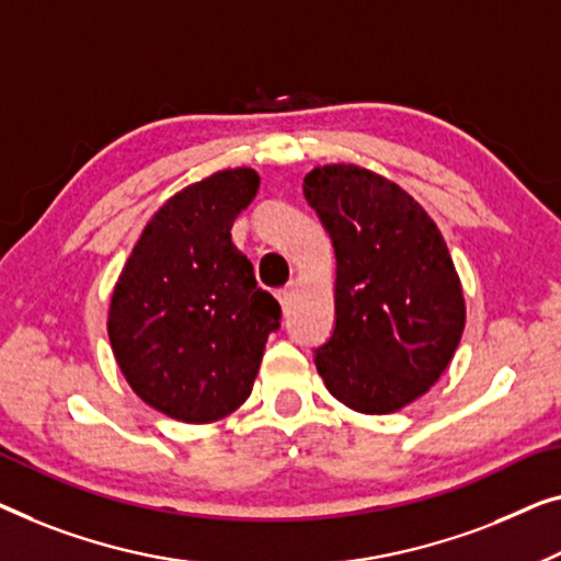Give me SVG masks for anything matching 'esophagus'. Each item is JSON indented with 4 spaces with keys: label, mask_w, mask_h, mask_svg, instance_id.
Returning a JSON list of instances; mask_svg holds the SVG:
<instances>
[{
    "label": "esophagus",
    "mask_w": 561,
    "mask_h": 561,
    "mask_svg": "<svg viewBox=\"0 0 561 561\" xmlns=\"http://www.w3.org/2000/svg\"><path fill=\"white\" fill-rule=\"evenodd\" d=\"M291 295H295V287H291V284H287V287H284V289H279V291H277V299H279V305H282V310H284V312L289 310Z\"/></svg>",
    "instance_id": "34e87169"
}]
</instances>
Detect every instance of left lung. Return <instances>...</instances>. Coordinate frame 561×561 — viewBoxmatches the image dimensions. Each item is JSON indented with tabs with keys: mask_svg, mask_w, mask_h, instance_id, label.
Here are the masks:
<instances>
[{
	"mask_svg": "<svg viewBox=\"0 0 561 561\" xmlns=\"http://www.w3.org/2000/svg\"><path fill=\"white\" fill-rule=\"evenodd\" d=\"M302 191L335 249V330L318 374L353 412H399L460 345L465 295L447 243L404 187L360 164H318Z\"/></svg>",
	"mask_w": 561,
	"mask_h": 561,
	"instance_id": "8db88e82",
	"label": "left lung"
}]
</instances>
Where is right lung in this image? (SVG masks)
Segmentation results:
<instances>
[{"label":"right lung","instance_id":"obj_1","mask_svg":"<svg viewBox=\"0 0 561 561\" xmlns=\"http://www.w3.org/2000/svg\"><path fill=\"white\" fill-rule=\"evenodd\" d=\"M259 183L256 170L233 168L183 187L145 226L114 284V358L131 391L178 422L236 412L279 328V302L231 241Z\"/></svg>","mask_w":561,"mask_h":561}]
</instances>
